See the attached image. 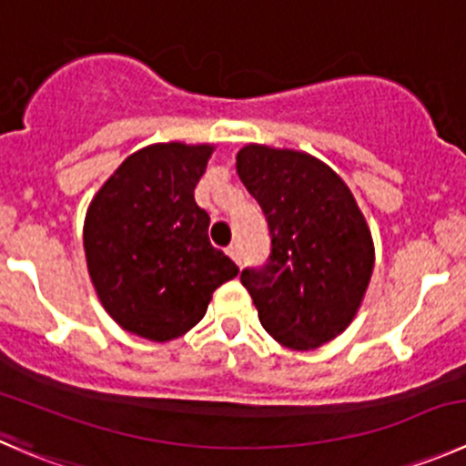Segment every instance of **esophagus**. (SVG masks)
<instances>
[{
    "label": "esophagus",
    "instance_id": "obj_1",
    "mask_svg": "<svg viewBox=\"0 0 466 466\" xmlns=\"http://www.w3.org/2000/svg\"><path fill=\"white\" fill-rule=\"evenodd\" d=\"M228 255L232 257V259L237 261V264H238V261H241V250H238V246H237V243H232V246L228 248Z\"/></svg>",
    "mask_w": 466,
    "mask_h": 466
}]
</instances>
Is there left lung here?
Instances as JSON below:
<instances>
[{
	"label": "left lung",
	"mask_w": 466,
	"mask_h": 466,
	"mask_svg": "<svg viewBox=\"0 0 466 466\" xmlns=\"http://www.w3.org/2000/svg\"><path fill=\"white\" fill-rule=\"evenodd\" d=\"M237 173L270 234L268 261L241 273L261 325L293 350L323 346L350 325L371 279L364 214L346 182L307 152L250 143Z\"/></svg>",
	"instance_id": "1"
}]
</instances>
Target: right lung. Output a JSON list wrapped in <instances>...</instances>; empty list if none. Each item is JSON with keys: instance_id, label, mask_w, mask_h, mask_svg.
<instances>
[{"instance_id": "right-lung-1", "label": "right lung", "mask_w": 466, "mask_h": 466, "mask_svg": "<svg viewBox=\"0 0 466 466\" xmlns=\"http://www.w3.org/2000/svg\"><path fill=\"white\" fill-rule=\"evenodd\" d=\"M214 146L157 143L129 155L95 193L84 250L99 302L127 332L170 341L205 316L238 266L209 243L196 205Z\"/></svg>"}]
</instances>
